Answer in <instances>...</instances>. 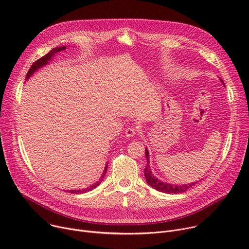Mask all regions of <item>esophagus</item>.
Instances as JSON below:
<instances>
[{"mask_svg": "<svg viewBox=\"0 0 249 249\" xmlns=\"http://www.w3.org/2000/svg\"><path fill=\"white\" fill-rule=\"evenodd\" d=\"M138 131H139V130L137 129V127L131 126V127H129V128H127V129H126V131H125V135H126V137L131 138V137L136 136V135H137V133H138Z\"/></svg>", "mask_w": 249, "mask_h": 249, "instance_id": "obj_1", "label": "esophagus"}]
</instances>
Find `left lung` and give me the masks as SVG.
I'll return each instance as SVG.
<instances>
[{
  "label": "left lung",
  "instance_id": "left-lung-1",
  "mask_svg": "<svg viewBox=\"0 0 249 249\" xmlns=\"http://www.w3.org/2000/svg\"><path fill=\"white\" fill-rule=\"evenodd\" d=\"M222 84L224 85L225 87V83L223 82V80H221ZM145 153H146V158H147V165L145 167V177H146V180H147V183L152 186L153 188H155L156 190L158 191H160V192H163V193H167V194H178V193H182V192H185L187 191L190 187H192L193 185H195L197 182H192V183H188V184H182V185H178V184H170V183H165V182H162L161 180H160L159 178H157V177L153 174L152 172V169H151V166H150V160H149V151L148 149L146 148L145 150Z\"/></svg>",
  "mask_w": 249,
  "mask_h": 249
}]
</instances>
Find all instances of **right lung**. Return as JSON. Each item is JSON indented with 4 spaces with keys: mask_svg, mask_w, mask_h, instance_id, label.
Wrapping results in <instances>:
<instances>
[{
    "mask_svg": "<svg viewBox=\"0 0 249 249\" xmlns=\"http://www.w3.org/2000/svg\"><path fill=\"white\" fill-rule=\"evenodd\" d=\"M67 47L66 46H59V47H56V48H53L48 54H46L45 56H43L42 58H40L39 60H37L36 62L35 63H33V65L30 67V69H29V71L27 72V75H26V79L25 80H28L35 72H36L37 70H39L40 68H42V67H44L45 65H47L48 63H49V61H51L52 60V58L56 55V54H58L59 52H61V51H64L65 49H66ZM108 163H106L105 164V167H104V170H103V172H102V174H101V176H100V178H99V180L98 181H96L95 183H93L92 185H90V186H89L88 188H84V189H79V190H66V192H69V193H75V194H79V193H87V192H89V191H91L92 189H94V188H96L101 182H102V180H103V178H104V176H105V174H106V171H107V165Z\"/></svg>",
    "mask_w": 249,
    "mask_h": 249,
    "instance_id": "1",
    "label": "right lung"
}]
</instances>
